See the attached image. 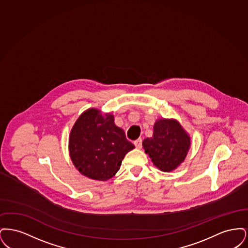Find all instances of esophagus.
<instances>
[{
    "label": "esophagus",
    "mask_w": 248,
    "mask_h": 248,
    "mask_svg": "<svg viewBox=\"0 0 248 248\" xmlns=\"http://www.w3.org/2000/svg\"><path fill=\"white\" fill-rule=\"evenodd\" d=\"M134 145L136 146L137 149H141L142 148V140L141 139H139L137 140L134 141Z\"/></svg>",
    "instance_id": "esophagus-1"
}]
</instances>
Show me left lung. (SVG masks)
<instances>
[{
    "mask_svg": "<svg viewBox=\"0 0 248 248\" xmlns=\"http://www.w3.org/2000/svg\"><path fill=\"white\" fill-rule=\"evenodd\" d=\"M142 145L156 167L170 172L185 160L190 138L176 120L160 119L154 124L153 137L145 139Z\"/></svg>",
    "mask_w": 248,
    "mask_h": 248,
    "instance_id": "left-lung-1",
    "label": "left lung"
}]
</instances>
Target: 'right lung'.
Wrapping results in <instances>:
<instances>
[{
  "instance_id": "obj_1",
  "label": "right lung",
  "mask_w": 248,
  "mask_h": 248,
  "mask_svg": "<svg viewBox=\"0 0 248 248\" xmlns=\"http://www.w3.org/2000/svg\"><path fill=\"white\" fill-rule=\"evenodd\" d=\"M134 148L124 131L114 124L112 114L103 116L93 108L77 119L69 139L74 166L83 176L102 181L118 172L125 154Z\"/></svg>"
}]
</instances>
